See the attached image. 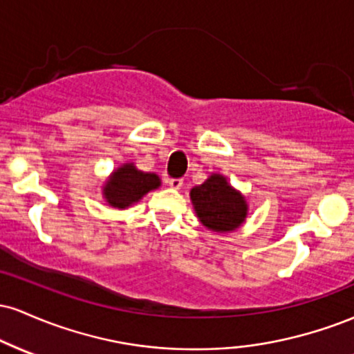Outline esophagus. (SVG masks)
I'll return each instance as SVG.
<instances>
[{"mask_svg": "<svg viewBox=\"0 0 354 354\" xmlns=\"http://www.w3.org/2000/svg\"><path fill=\"white\" fill-rule=\"evenodd\" d=\"M168 183H169V186H171L173 189H180L181 186H183L181 178H171V180H169Z\"/></svg>", "mask_w": 354, "mask_h": 354, "instance_id": "34e87169", "label": "esophagus"}]
</instances>
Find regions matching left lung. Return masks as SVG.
Listing matches in <instances>:
<instances>
[{
    "label": "left lung",
    "instance_id": "1",
    "mask_svg": "<svg viewBox=\"0 0 354 354\" xmlns=\"http://www.w3.org/2000/svg\"><path fill=\"white\" fill-rule=\"evenodd\" d=\"M191 201L203 225L219 233L236 230L246 218L245 198L219 174H213L201 186L191 189Z\"/></svg>",
    "mask_w": 354,
    "mask_h": 354
}]
</instances>
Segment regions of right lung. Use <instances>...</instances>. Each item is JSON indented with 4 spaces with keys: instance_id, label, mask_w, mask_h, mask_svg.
I'll list each match as a JSON object with an SVG mask.
<instances>
[{
    "instance_id": "right-lung-1",
    "label": "right lung",
    "mask_w": 354,
    "mask_h": 354,
    "mask_svg": "<svg viewBox=\"0 0 354 354\" xmlns=\"http://www.w3.org/2000/svg\"><path fill=\"white\" fill-rule=\"evenodd\" d=\"M160 186V178L153 173H143L131 163L118 168L104 188L106 201L115 208H128L131 203L140 201L148 191Z\"/></svg>"
}]
</instances>
